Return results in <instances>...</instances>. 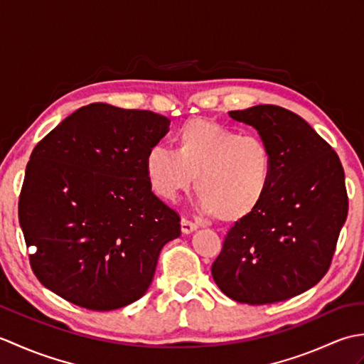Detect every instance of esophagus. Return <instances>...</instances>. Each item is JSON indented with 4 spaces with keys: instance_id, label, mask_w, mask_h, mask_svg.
I'll return each instance as SVG.
<instances>
[{
    "instance_id": "34e87169",
    "label": "esophagus",
    "mask_w": 364,
    "mask_h": 364,
    "mask_svg": "<svg viewBox=\"0 0 364 364\" xmlns=\"http://www.w3.org/2000/svg\"><path fill=\"white\" fill-rule=\"evenodd\" d=\"M198 228V225L196 222H192V220H189V219H186V218H183L181 219V231L184 235H191L192 231H196Z\"/></svg>"
}]
</instances>
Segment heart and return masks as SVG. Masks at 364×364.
<instances>
[{"mask_svg": "<svg viewBox=\"0 0 364 364\" xmlns=\"http://www.w3.org/2000/svg\"><path fill=\"white\" fill-rule=\"evenodd\" d=\"M151 191L173 202L196 180L198 205L223 223H237L259 210L274 180V156L258 136L210 119H191L178 128L175 150L154 145L145 154Z\"/></svg>", "mask_w": 364, "mask_h": 364, "instance_id": "1", "label": "heart"}]
</instances>
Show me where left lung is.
<instances>
[{
  "label": "left lung",
  "instance_id": "obj_1",
  "mask_svg": "<svg viewBox=\"0 0 364 364\" xmlns=\"http://www.w3.org/2000/svg\"><path fill=\"white\" fill-rule=\"evenodd\" d=\"M258 131L274 156L264 202L235 223L213 262L220 291L241 304H275L308 291L327 274L349 200L336 151L284 107L230 111Z\"/></svg>",
  "mask_w": 364,
  "mask_h": 364
}]
</instances>
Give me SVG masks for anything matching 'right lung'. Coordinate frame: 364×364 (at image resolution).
<instances>
[{
    "label": "right lung",
    "mask_w": 364,
    "mask_h": 364,
    "mask_svg": "<svg viewBox=\"0 0 364 364\" xmlns=\"http://www.w3.org/2000/svg\"><path fill=\"white\" fill-rule=\"evenodd\" d=\"M170 120L92 103L68 115L31 153L18 200L29 262L45 288L109 311L141 299L180 215L153 194L145 154Z\"/></svg>",
    "instance_id": "add662e5"
}]
</instances>
